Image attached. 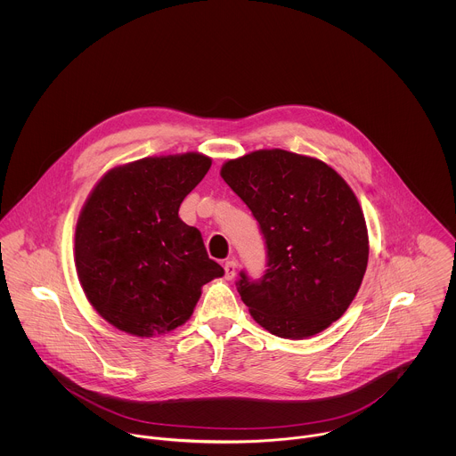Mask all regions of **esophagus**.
<instances>
[{
	"label": "esophagus",
	"instance_id": "esophagus-1",
	"mask_svg": "<svg viewBox=\"0 0 456 456\" xmlns=\"http://www.w3.org/2000/svg\"><path fill=\"white\" fill-rule=\"evenodd\" d=\"M235 273H237V263L235 261H226L224 263V277L230 281V279L235 277Z\"/></svg>",
	"mask_w": 456,
	"mask_h": 456
}]
</instances>
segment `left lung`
<instances>
[{"mask_svg":"<svg viewBox=\"0 0 456 456\" xmlns=\"http://www.w3.org/2000/svg\"><path fill=\"white\" fill-rule=\"evenodd\" d=\"M221 177L266 244L265 275L240 272L237 281L251 316L282 338L323 331L347 311L367 270L369 233L353 190L322 159L282 149L230 159Z\"/></svg>","mask_w":456,"mask_h":456,"instance_id":"obj_1","label":"left lung"}]
</instances>
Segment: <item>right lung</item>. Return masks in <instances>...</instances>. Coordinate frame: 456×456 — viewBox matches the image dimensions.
Listing matches in <instances>:
<instances>
[{
  "label": "right lung",
  "instance_id": "1",
  "mask_svg": "<svg viewBox=\"0 0 456 456\" xmlns=\"http://www.w3.org/2000/svg\"><path fill=\"white\" fill-rule=\"evenodd\" d=\"M212 165L184 152L109 170L87 196L75 228V268L96 313L134 337L184 325L201 286L224 273L179 207Z\"/></svg>",
  "mask_w": 456,
  "mask_h": 456
}]
</instances>
